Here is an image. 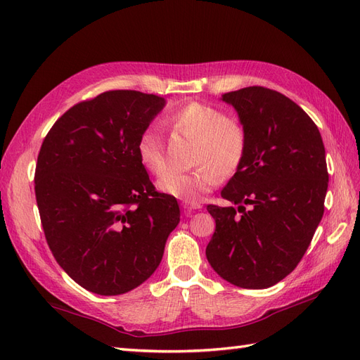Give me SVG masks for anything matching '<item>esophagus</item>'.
Wrapping results in <instances>:
<instances>
[{
	"label": "esophagus",
	"mask_w": 360,
	"mask_h": 360,
	"mask_svg": "<svg viewBox=\"0 0 360 360\" xmlns=\"http://www.w3.org/2000/svg\"><path fill=\"white\" fill-rule=\"evenodd\" d=\"M183 207L184 210H186V213H191L192 210H200L202 205L200 202H183Z\"/></svg>",
	"instance_id": "34e87169"
}]
</instances>
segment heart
<instances>
[{"instance_id":"heart-1","label":"heart","mask_w":360,"mask_h":360,"mask_svg":"<svg viewBox=\"0 0 360 360\" xmlns=\"http://www.w3.org/2000/svg\"><path fill=\"white\" fill-rule=\"evenodd\" d=\"M168 123L177 132L193 139L192 163L188 172H168L158 181V189L181 200L198 201L224 177L240 167L246 153V134L240 123L226 118L212 105L191 102L169 114ZM136 156L148 172L160 176L167 163L162 150L160 134L156 127H146L136 141Z\"/></svg>"}]
</instances>
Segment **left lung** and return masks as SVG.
<instances>
[{"instance_id":"left-lung-1","label":"left lung","mask_w":360,"mask_h":360,"mask_svg":"<svg viewBox=\"0 0 360 360\" xmlns=\"http://www.w3.org/2000/svg\"><path fill=\"white\" fill-rule=\"evenodd\" d=\"M246 134L240 167L222 189L237 207L207 205L216 230L213 270L240 288H269L296 269L324 213L328 165L319 127L287 96L264 86L222 94Z\"/></svg>"}]
</instances>
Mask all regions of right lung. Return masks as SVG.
I'll return each mask as SVG.
<instances>
[{
  "instance_id": "obj_1",
  "label": "right lung",
  "mask_w": 360,
  "mask_h": 360,
  "mask_svg": "<svg viewBox=\"0 0 360 360\" xmlns=\"http://www.w3.org/2000/svg\"><path fill=\"white\" fill-rule=\"evenodd\" d=\"M165 99L134 90L72 106L43 139L36 200L49 249L82 288L117 296L160 264L180 222L177 200L160 193L136 156V141Z\"/></svg>"
}]
</instances>
